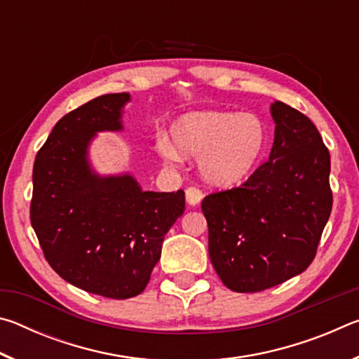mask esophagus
Returning a JSON list of instances; mask_svg holds the SVG:
<instances>
[{
  "mask_svg": "<svg viewBox=\"0 0 359 359\" xmlns=\"http://www.w3.org/2000/svg\"><path fill=\"white\" fill-rule=\"evenodd\" d=\"M203 198H204L203 191L196 187H188L185 190V199L190 205H198L199 203L203 201Z\"/></svg>",
  "mask_w": 359,
  "mask_h": 359,
  "instance_id": "esophagus-1",
  "label": "esophagus"
}]
</instances>
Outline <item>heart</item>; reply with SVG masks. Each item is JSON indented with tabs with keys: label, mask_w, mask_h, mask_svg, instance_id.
Instances as JSON below:
<instances>
[{
	"label": "heart",
	"mask_w": 359,
	"mask_h": 359,
	"mask_svg": "<svg viewBox=\"0 0 359 359\" xmlns=\"http://www.w3.org/2000/svg\"><path fill=\"white\" fill-rule=\"evenodd\" d=\"M171 139L160 136L156 150L165 163L179 166L185 155L199 156V172L210 185L231 188L244 184L263 163L269 130L257 114L194 111L171 125Z\"/></svg>",
	"instance_id": "1"
}]
</instances>
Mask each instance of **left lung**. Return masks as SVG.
I'll return each mask as SVG.
<instances>
[{"instance_id": "1", "label": "left lung", "mask_w": 359, "mask_h": 359, "mask_svg": "<svg viewBox=\"0 0 359 359\" xmlns=\"http://www.w3.org/2000/svg\"><path fill=\"white\" fill-rule=\"evenodd\" d=\"M269 158L244 185L209 194L201 209L209 257L229 290L257 293L301 274L332 208L331 158L311 118L274 101Z\"/></svg>"}]
</instances>
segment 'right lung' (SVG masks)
Instances as JSON below:
<instances>
[{
    "label": "right lung",
    "mask_w": 359,
    "mask_h": 359,
    "mask_svg": "<svg viewBox=\"0 0 359 359\" xmlns=\"http://www.w3.org/2000/svg\"><path fill=\"white\" fill-rule=\"evenodd\" d=\"M130 93L102 95L53 126L33 168L32 224L52 269L88 293H142L185 193L145 191L133 174H100L90 160L98 133L123 131Z\"/></svg>",
    "instance_id": "right-lung-1"
}]
</instances>
